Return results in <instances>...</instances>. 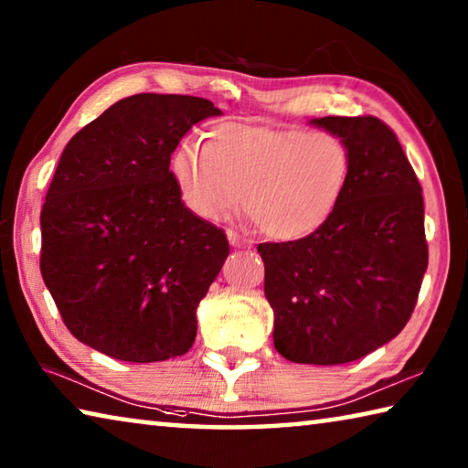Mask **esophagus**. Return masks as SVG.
Returning a JSON list of instances; mask_svg holds the SVG:
<instances>
[{"label": "esophagus", "instance_id": "esophagus-1", "mask_svg": "<svg viewBox=\"0 0 468 468\" xmlns=\"http://www.w3.org/2000/svg\"><path fill=\"white\" fill-rule=\"evenodd\" d=\"M227 239L233 245V248H251V241L245 239L243 235L235 233V231H227Z\"/></svg>", "mask_w": 468, "mask_h": 468}]
</instances>
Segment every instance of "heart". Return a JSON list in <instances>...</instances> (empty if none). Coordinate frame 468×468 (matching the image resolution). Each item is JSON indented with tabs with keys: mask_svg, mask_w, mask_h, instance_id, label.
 Here are the masks:
<instances>
[{
	"mask_svg": "<svg viewBox=\"0 0 468 468\" xmlns=\"http://www.w3.org/2000/svg\"><path fill=\"white\" fill-rule=\"evenodd\" d=\"M171 171L196 217L223 220L243 204L262 233L297 241L328 223L351 179V154L326 132L220 123L206 144L184 140Z\"/></svg>",
	"mask_w": 468,
	"mask_h": 468,
	"instance_id": "heart-1",
	"label": "heart"
}]
</instances>
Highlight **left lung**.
Instances as JSON below:
<instances>
[{
  "instance_id": "1",
  "label": "left lung",
  "mask_w": 468,
  "mask_h": 468,
  "mask_svg": "<svg viewBox=\"0 0 468 468\" xmlns=\"http://www.w3.org/2000/svg\"><path fill=\"white\" fill-rule=\"evenodd\" d=\"M310 123L351 154L343 202L315 233L258 251L276 351L295 363L338 366L407 326L427 271L423 196L396 133L378 117Z\"/></svg>"
}]
</instances>
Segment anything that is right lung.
I'll return each mask as SVG.
<instances>
[{"mask_svg":"<svg viewBox=\"0 0 468 468\" xmlns=\"http://www.w3.org/2000/svg\"><path fill=\"white\" fill-rule=\"evenodd\" d=\"M210 101L142 92L63 148L41 210V274L68 330L113 359L165 361L194 345L197 303L229 256L169 171Z\"/></svg>","mask_w":468,"mask_h":468,"instance_id":"right-lung-1","label":"right lung"}]
</instances>
